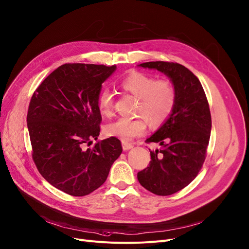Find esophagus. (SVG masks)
Wrapping results in <instances>:
<instances>
[{
	"instance_id": "esophagus-1",
	"label": "esophagus",
	"mask_w": 249,
	"mask_h": 249,
	"mask_svg": "<svg viewBox=\"0 0 249 249\" xmlns=\"http://www.w3.org/2000/svg\"><path fill=\"white\" fill-rule=\"evenodd\" d=\"M122 148H123L124 151H128V150H130V149L133 148V145H132L131 143H128V142L123 141V142H122Z\"/></svg>"
}]
</instances>
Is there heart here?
Listing matches in <instances>:
<instances>
[{"label":"heart","mask_w":249,"mask_h":249,"mask_svg":"<svg viewBox=\"0 0 249 249\" xmlns=\"http://www.w3.org/2000/svg\"><path fill=\"white\" fill-rule=\"evenodd\" d=\"M121 87L139 99L137 113L144 116L153 126H158L172 113L176 102V90L169 80H157L141 72H132L122 82ZM98 109L104 116L113 111V93L104 89L98 96ZM146 130L142 118H119L105 126L107 136L130 141L141 136Z\"/></svg>","instance_id":"heart-1"}]
</instances>
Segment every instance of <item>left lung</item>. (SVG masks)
<instances>
[{
    "instance_id": "left-lung-1",
    "label": "left lung",
    "mask_w": 249,
    "mask_h": 249,
    "mask_svg": "<svg viewBox=\"0 0 249 249\" xmlns=\"http://www.w3.org/2000/svg\"><path fill=\"white\" fill-rule=\"evenodd\" d=\"M138 66L166 75L176 90L172 113L146 139L158 143L160 149L150 151L149 166L137 174L147 190L171 195L186 187L202 167L211 132L209 105L200 81L184 66L163 61Z\"/></svg>"
}]
</instances>
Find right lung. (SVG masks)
<instances>
[{
	"mask_svg": "<svg viewBox=\"0 0 249 249\" xmlns=\"http://www.w3.org/2000/svg\"><path fill=\"white\" fill-rule=\"evenodd\" d=\"M117 67L64 64L33 94L27 124L33 159L41 175L57 189L84 196L106 181L122 153L119 139L97 141L102 121L98 96Z\"/></svg>",
	"mask_w": 249,
	"mask_h": 249,
	"instance_id": "right-lung-1",
	"label": "right lung"
}]
</instances>
